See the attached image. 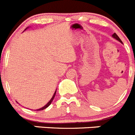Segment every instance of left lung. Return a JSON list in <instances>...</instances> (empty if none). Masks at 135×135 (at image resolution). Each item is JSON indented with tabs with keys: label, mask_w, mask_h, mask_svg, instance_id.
I'll return each mask as SVG.
<instances>
[{
	"label": "left lung",
	"mask_w": 135,
	"mask_h": 135,
	"mask_svg": "<svg viewBox=\"0 0 135 135\" xmlns=\"http://www.w3.org/2000/svg\"><path fill=\"white\" fill-rule=\"evenodd\" d=\"M112 37H113L114 38V39H117V40L119 41L120 42H121V43H122V41L120 40V38L118 37V35H117V34H116L115 33H114L113 35H112Z\"/></svg>",
	"instance_id": "obj_1"
}]
</instances>
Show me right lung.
Masks as SVG:
<instances>
[{"mask_svg": "<svg viewBox=\"0 0 135 135\" xmlns=\"http://www.w3.org/2000/svg\"><path fill=\"white\" fill-rule=\"evenodd\" d=\"M55 93H56V91H55V93H54V96H53V97H52V98L50 100V101H49V102H48L47 104L46 105H45V106H43V108H39V109H38V110H44V109H45V108H47L48 106H49V105L51 104V102H52V101H53V100H54V97H55Z\"/></svg>", "mask_w": 135, "mask_h": 135, "instance_id": "1", "label": "right lung"}]
</instances>
